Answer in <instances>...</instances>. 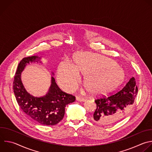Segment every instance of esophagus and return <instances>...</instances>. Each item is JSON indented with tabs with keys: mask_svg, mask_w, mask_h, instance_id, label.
<instances>
[{
	"mask_svg": "<svg viewBox=\"0 0 152 152\" xmlns=\"http://www.w3.org/2000/svg\"><path fill=\"white\" fill-rule=\"evenodd\" d=\"M76 99L77 101H78V102H85V101H86L85 98H82V97H80V96H76Z\"/></svg>",
	"mask_w": 152,
	"mask_h": 152,
	"instance_id": "34e87169",
	"label": "esophagus"
}]
</instances>
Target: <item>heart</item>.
<instances>
[{
    "mask_svg": "<svg viewBox=\"0 0 152 152\" xmlns=\"http://www.w3.org/2000/svg\"><path fill=\"white\" fill-rule=\"evenodd\" d=\"M79 75H84V84L94 95L115 88L125 77L124 70L115 61L90 52L76 54L74 56L73 64L63 61L58 65V81L67 92L76 89Z\"/></svg>",
    "mask_w": 152,
    "mask_h": 152,
    "instance_id": "heart-1",
    "label": "heart"
}]
</instances>
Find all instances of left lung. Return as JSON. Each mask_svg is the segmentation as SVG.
I'll return each mask as SVG.
<instances>
[{
	"label": "left lung",
	"mask_w": 152,
	"mask_h": 152,
	"mask_svg": "<svg viewBox=\"0 0 152 152\" xmlns=\"http://www.w3.org/2000/svg\"><path fill=\"white\" fill-rule=\"evenodd\" d=\"M137 92L135 79L132 77L116 94L95 99L96 108L92 118V121L104 125L119 121L130 110Z\"/></svg>",
	"instance_id": "obj_1"
}]
</instances>
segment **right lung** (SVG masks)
<instances>
[{
  "instance_id": "add662e5",
  "label": "right lung",
  "mask_w": 152,
  "mask_h": 152,
  "mask_svg": "<svg viewBox=\"0 0 152 152\" xmlns=\"http://www.w3.org/2000/svg\"><path fill=\"white\" fill-rule=\"evenodd\" d=\"M41 57L34 56L24 58L19 63L13 82V90L17 102L23 112L34 122L43 125H54L64 118L66 106L75 101V96L64 92L51 76L50 87L42 96L29 94L21 81V73L27 64L40 63ZM53 75L54 73L52 72Z\"/></svg>"
}]
</instances>
